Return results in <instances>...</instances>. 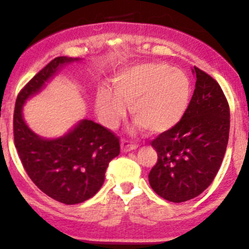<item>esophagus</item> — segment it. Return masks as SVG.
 Wrapping results in <instances>:
<instances>
[{
  "label": "esophagus",
  "instance_id": "obj_1",
  "mask_svg": "<svg viewBox=\"0 0 249 249\" xmlns=\"http://www.w3.org/2000/svg\"><path fill=\"white\" fill-rule=\"evenodd\" d=\"M137 147V144L130 141H122V143H120V150H122V152H130L132 150H136Z\"/></svg>",
  "mask_w": 249,
  "mask_h": 249
}]
</instances>
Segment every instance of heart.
Instances as JSON below:
<instances>
[{"label": "heart", "instance_id": "heart-1", "mask_svg": "<svg viewBox=\"0 0 249 249\" xmlns=\"http://www.w3.org/2000/svg\"><path fill=\"white\" fill-rule=\"evenodd\" d=\"M113 91L100 87L95 111L106 127L116 126L130 105L132 118L147 132L160 135L183 119L191 98V83L181 70L164 62L124 68L112 78Z\"/></svg>", "mask_w": 249, "mask_h": 249}]
</instances>
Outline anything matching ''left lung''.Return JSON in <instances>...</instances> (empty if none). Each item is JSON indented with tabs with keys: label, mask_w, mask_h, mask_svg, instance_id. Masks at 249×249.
I'll return each instance as SVG.
<instances>
[{
	"label": "left lung",
	"mask_w": 249,
	"mask_h": 249,
	"mask_svg": "<svg viewBox=\"0 0 249 249\" xmlns=\"http://www.w3.org/2000/svg\"><path fill=\"white\" fill-rule=\"evenodd\" d=\"M191 71L196 84L184 117L151 143L158 160L149 183L175 203L196 197L214 181L229 137V106L220 85L197 67Z\"/></svg>",
	"instance_id": "left-lung-1"
}]
</instances>
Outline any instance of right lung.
Segmentation results:
<instances>
[{"label": "right lung", "mask_w": 249, "mask_h": 249, "mask_svg": "<svg viewBox=\"0 0 249 249\" xmlns=\"http://www.w3.org/2000/svg\"><path fill=\"white\" fill-rule=\"evenodd\" d=\"M83 59L59 56L23 87L14 111V141L24 170L41 191L65 204L93 197L105 181L108 163L119 155V139L93 120L81 119L64 136L45 138L23 118V106L67 65Z\"/></svg>", "instance_id": "1"}]
</instances>
